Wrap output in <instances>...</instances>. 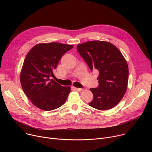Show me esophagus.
<instances>
[{
  "mask_svg": "<svg viewBox=\"0 0 152 152\" xmlns=\"http://www.w3.org/2000/svg\"><path fill=\"white\" fill-rule=\"evenodd\" d=\"M75 89L77 91H79V92H81L83 90V89H82V88H75Z\"/></svg>",
  "mask_w": 152,
  "mask_h": 152,
  "instance_id": "1",
  "label": "esophagus"
}]
</instances>
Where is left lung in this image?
Segmentation results:
<instances>
[{
    "mask_svg": "<svg viewBox=\"0 0 152 152\" xmlns=\"http://www.w3.org/2000/svg\"><path fill=\"white\" fill-rule=\"evenodd\" d=\"M77 49L92 71L99 70V87L91 88L94 99L89 105L97 110L113 108L121 100L128 82L129 69L118 48L108 42L93 41L77 45Z\"/></svg>",
    "mask_w": 152,
    "mask_h": 152,
    "instance_id": "obj_1",
    "label": "left lung"
}]
</instances>
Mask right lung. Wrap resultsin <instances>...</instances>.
<instances>
[{"mask_svg": "<svg viewBox=\"0 0 152 152\" xmlns=\"http://www.w3.org/2000/svg\"><path fill=\"white\" fill-rule=\"evenodd\" d=\"M73 45L58 42L36 45L24 61L20 74L22 89L36 107L45 110L57 109L66 102L70 87L55 82L53 71L62 56Z\"/></svg>", "mask_w": 152, "mask_h": 152, "instance_id": "obj_1", "label": "right lung"}]
</instances>
